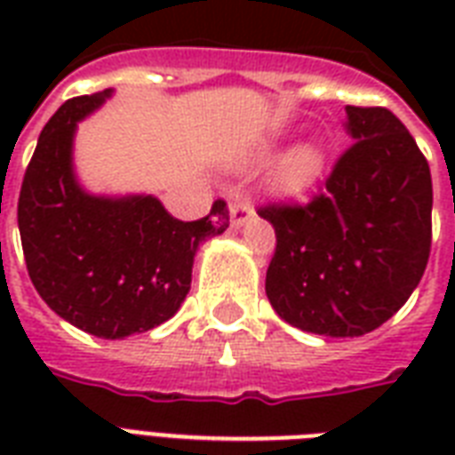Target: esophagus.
<instances>
[{
	"label": "esophagus",
	"instance_id": "1",
	"mask_svg": "<svg viewBox=\"0 0 455 455\" xmlns=\"http://www.w3.org/2000/svg\"><path fill=\"white\" fill-rule=\"evenodd\" d=\"M228 212H231V227L241 228L245 221L255 214L252 205H250L248 200H234L231 205H228Z\"/></svg>",
	"mask_w": 455,
	"mask_h": 455
}]
</instances>
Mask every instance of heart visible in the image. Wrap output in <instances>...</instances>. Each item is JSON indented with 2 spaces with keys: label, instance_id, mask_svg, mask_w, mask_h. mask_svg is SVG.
I'll use <instances>...</instances> for the list:
<instances>
[{
  "label": "heart",
  "instance_id": "b5f03b06",
  "mask_svg": "<svg viewBox=\"0 0 455 455\" xmlns=\"http://www.w3.org/2000/svg\"><path fill=\"white\" fill-rule=\"evenodd\" d=\"M323 167V153L314 144H302L292 148L288 156L281 160L274 174V184L283 193H302L316 181L318 172Z\"/></svg>",
  "mask_w": 455,
  "mask_h": 455
}]
</instances>
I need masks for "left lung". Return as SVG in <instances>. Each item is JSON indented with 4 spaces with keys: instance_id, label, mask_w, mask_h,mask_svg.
Here are the masks:
<instances>
[{
    "instance_id": "8db88e82",
    "label": "left lung",
    "mask_w": 455,
    "mask_h": 455,
    "mask_svg": "<svg viewBox=\"0 0 455 455\" xmlns=\"http://www.w3.org/2000/svg\"><path fill=\"white\" fill-rule=\"evenodd\" d=\"M342 153L309 205H267V298L299 331L359 338L402 309L432 245L430 164L387 108L347 106Z\"/></svg>"
}]
</instances>
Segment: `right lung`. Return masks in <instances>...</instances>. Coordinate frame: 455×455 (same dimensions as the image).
Returning <instances> with one entry per match:
<instances>
[{
  "instance_id": "1",
  "label": "right lung",
  "mask_w": 455,
  "mask_h": 455,
  "mask_svg": "<svg viewBox=\"0 0 455 455\" xmlns=\"http://www.w3.org/2000/svg\"><path fill=\"white\" fill-rule=\"evenodd\" d=\"M110 94L70 99L46 123L20 186L18 228L39 298L75 328L123 339L177 314L193 257L227 231L228 210L214 200L207 217L179 221L156 196L84 191L73 167L75 132Z\"/></svg>"
}]
</instances>
